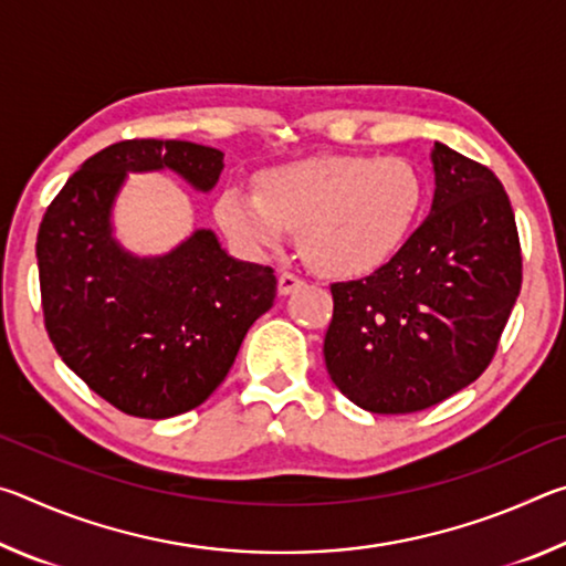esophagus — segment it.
Instances as JSON below:
<instances>
[{"instance_id": "esophagus-1", "label": "esophagus", "mask_w": 566, "mask_h": 566, "mask_svg": "<svg viewBox=\"0 0 566 566\" xmlns=\"http://www.w3.org/2000/svg\"><path fill=\"white\" fill-rule=\"evenodd\" d=\"M300 286H304V280H302V276L292 274V272H282L280 274V282H276V290H280L282 296L296 292V290H300Z\"/></svg>"}]
</instances>
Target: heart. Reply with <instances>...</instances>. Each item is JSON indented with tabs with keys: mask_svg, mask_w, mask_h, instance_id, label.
<instances>
[{
	"mask_svg": "<svg viewBox=\"0 0 566 566\" xmlns=\"http://www.w3.org/2000/svg\"><path fill=\"white\" fill-rule=\"evenodd\" d=\"M424 181L401 157L319 155L266 169L256 195L229 187L217 199V222L249 254L280 249L300 232L314 272L354 280L379 270L415 227Z\"/></svg>",
	"mask_w": 566,
	"mask_h": 566,
	"instance_id": "1",
	"label": "heart"
}]
</instances>
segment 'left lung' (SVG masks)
Returning <instances> with one entry per match:
<instances>
[{"instance_id": "obj_1", "label": "left lung", "mask_w": 566, "mask_h": 566, "mask_svg": "<svg viewBox=\"0 0 566 566\" xmlns=\"http://www.w3.org/2000/svg\"><path fill=\"white\" fill-rule=\"evenodd\" d=\"M432 212L375 274L332 284L324 361L375 415H409L490 367L522 290V252L502 181L434 142Z\"/></svg>"}]
</instances>
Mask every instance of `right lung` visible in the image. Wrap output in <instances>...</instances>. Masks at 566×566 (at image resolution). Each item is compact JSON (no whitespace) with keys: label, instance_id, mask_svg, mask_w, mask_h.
<instances>
[{"label":"right lung","instance_id":"obj_1","mask_svg":"<svg viewBox=\"0 0 566 566\" xmlns=\"http://www.w3.org/2000/svg\"><path fill=\"white\" fill-rule=\"evenodd\" d=\"M159 169L209 191L224 155L179 139L117 142L66 179L36 234L44 327L56 354L112 407L142 419L202 405L276 296L272 266L229 256L212 229L159 256L117 242L112 209L127 175Z\"/></svg>","mask_w":566,"mask_h":566}]
</instances>
